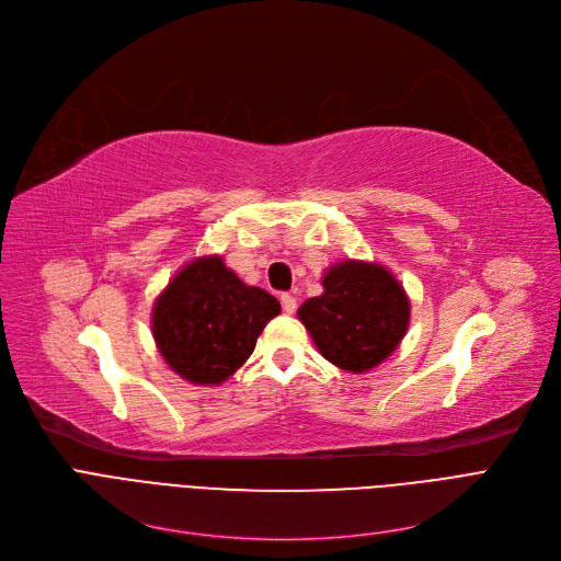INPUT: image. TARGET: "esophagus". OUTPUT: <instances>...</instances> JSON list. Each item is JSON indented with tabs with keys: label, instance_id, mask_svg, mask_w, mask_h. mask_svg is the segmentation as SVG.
I'll list each match as a JSON object with an SVG mask.
<instances>
[{
	"label": "esophagus",
	"instance_id": "34e87169",
	"mask_svg": "<svg viewBox=\"0 0 561 561\" xmlns=\"http://www.w3.org/2000/svg\"><path fill=\"white\" fill-rule=\"evenodd\" d=\"M282 309L286 311V313H293V311H296L298 309V300L296 298H293L290 296V293H282Z\"/></svg>",
	"mask_w": 561,
	"mask_h": 561
}]
</instances>
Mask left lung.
Wrapping results in <instances>:
<instances>
[{"instance_id":"left-lung-1","label":"left lung","mask_w":561,"mask_h":561,"mask_svg":"<svg viewBox=\"0 0 561 561\" xmlns=\"http://www.w3.org/2000/svg\"><path fill=\"white\" fill-rule=\"evenodd\" d=\"M325 293L298 309L320 355L350 373L385 362L409 328V300L379 263L343 261L322 277Z\"/></svg>"}]
</instances>
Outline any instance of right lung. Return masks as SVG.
I'll list each match as a JSON object with an SVG mask.
<instances>
[{
    "instance_id": "1",
    "label": "right lung",
    "mask_w": 561,
    "mask_h": 561,
    "mask_svg": "<svg viewBox=\"0 0 561 561\" xmlns=\"http://www.w3.org/2000/svg\"><path fill=\"white\" fill-rule=\"evenodd\" d=\"M282 311L271 293L248 286L220 256L191 261L154 302L152 332L168 366L193 385H222Z\"/></svg>"
}]
</instances>
